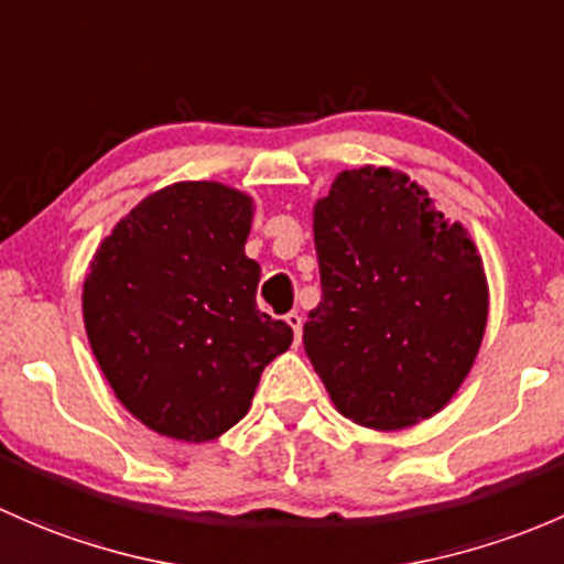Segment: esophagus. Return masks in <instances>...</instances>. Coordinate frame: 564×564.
Wrapping results in <instances>:
<instances>
[{"label":"esophagus","instance_id":"esophagus-1","mask_svg":"<svg viewBox=\"0 0 564 564\" xmlns=\"http://www.w3.org/2000/svg\"><path fill=\"white\" fill-rule=\"evenodd\" d=\"M284 321H288L290 328H293L295 345H299V341H301V334H304V317H301L299 312H290V315H284Z\"/></svg>","mask_w":564,"mask_h":564}]
</instances>
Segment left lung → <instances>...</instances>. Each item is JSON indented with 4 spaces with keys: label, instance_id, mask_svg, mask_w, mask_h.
I'll return each mask as SVG.
<instances>
[{
    "label": "left lung",
    "instance_id": "obj_1",
    "mask_svg": "<svg viewBox=\"0 0 564 564\" xmlns=\"http://www.w3.org/2000/svg\"><path fill=\"white\" fill-rule=\"evenodd\" d=\"M321 304L304 350L330 402L369 429L432 417L473 369L489 284L467 230L391 167L341 171L315 203Z\"/></svg>",
    "mask_w": 564,
    "mask_h": 564
}]
</instances>
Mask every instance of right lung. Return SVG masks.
Listing matches in <instances>:
<instances>
[{"label": "right lung", "mask_w": 564, "mask_h": 564, "mask_svg": "<svg viewBox=\"0 0 564 564\" xmlns=\"http://www.w3.org/2000/svg\"><path fill=\"white\" fill-rule=\"evenodd\" d=\"M252 197L178 182L143 197L97 249L84 323L116 399L154 432L206 443L247 415L293 328L258 310L243 254Z\"/></svg>", "instance_id": "obj_1"}]
</instances>
